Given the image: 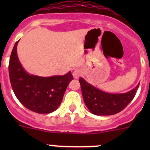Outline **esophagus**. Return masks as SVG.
<instances>
[{"mask_svg":"<svg viewBox=\"0 0 150 150\" xmlns=\"http://www.w3.org/2000/svg\"><path fill=\"white\" fill-rule=\"evenodd\" d=\"M81 75H82V71L80 69H75L74 72H73V76H74L75 79L79 78Z\"/></svg>","mask_w":150,"mask_h":150,"instance_id":"1","label":"esophagus"}]
</instances>
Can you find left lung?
Returning <instances> with one entry per match:
<instances>
[{"mask_svg":"<svg viewBox=\"0 0 150 150\" xmlns=\"http://www.w3.org/2000/svg\"><path fill=\"white\" fill-rule=\"evenodd\" d=\"M82 94L85 104L90 112L97 116H109L121 112L134 98L138 89L137 86L123 94H111L95 88L80 77Z\"/></svg>","mask_w":150,"mask_h":150,"instance_id":"left-lung-1","label":"left lung"}]
</instances>
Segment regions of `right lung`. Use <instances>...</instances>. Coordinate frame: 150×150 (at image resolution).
Instances as JSON below:
<instances>
[{
  "label": "right lung",
  "mask_w": 150,
  "mask_h": 150,
  "mask_svg": "<svg viewBox=\"0 0 150 150\" xmlns=\"http://www.w3.org/2000/svg\"><path fill=\"white\" fill-rule=\"evenodd\" d=\"M17 41L9 63V75L14 94L21 104L38 113H50L59 107L69 83L71 72L64 76L42 77L28 74L17 55Z\"/></svg>",
  "instance_id": "right-lung-1"
}]
</instances>
